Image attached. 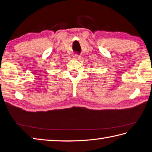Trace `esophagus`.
Returning <instances> with one entry per match:
<instances>
[{
	"label": "esophagus",
	"mask_w": 152,
	"mask_h": 152,
	"mask_svg": "<svg viewBox=\"0 0 152 152\" xmlns=\"http://www.w3.org/2000/svg\"><path fill=\"white\" fill-rule=\"evenodd\" d=\"M80 57H81L80 55H74L73 56V58L75 59V60H79Z\"/></svg>",
	"instance_id": "obj_1"
}]
</instances>
